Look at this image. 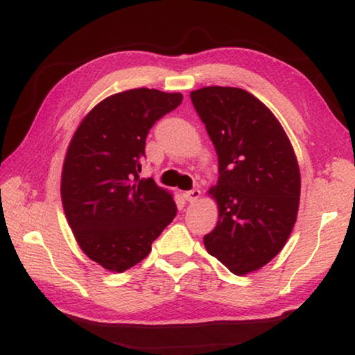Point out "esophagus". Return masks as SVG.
<instances>
[{
	"mask_svg": "<svg viewBox=\"0 0 355 355\" xmlns=\"http://www.w3.org/2000/svg\"><path fill=\"white\" fill-rule=\"evenodd\" d=\"M184 199L186 200H188V202H196L197 199H199V197H200V189H191V191H186L184 192Z\"/></svg>",
	"mask_w": 355,
	"mask_h": 355,
	"instance_id": "obj_1",
	"label": "esophagus"
}]
</instances>
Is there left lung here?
<instances>
[{"mask_svg": "<svg viewBox=\"0 0 355 355\" xmlns=\"http://www.w3.org/2000/svg\"><path fill=\"white\" fill-rule=\"evenodd\" d=\"M191 101L219 159L209 189L219 208L203 236L209 255L244 275L279 254L294 227L300 173L290 139L260 100L238 87H202Z\"/></svg>", "mask_w": 355, "mask_h": 355, "instance_id": "left-lung-1", "label": "left lung"}]
</instances>
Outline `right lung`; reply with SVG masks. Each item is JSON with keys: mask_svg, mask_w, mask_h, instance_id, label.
<instances>
[{"mask_svg": "<svg viewBox=\"0 0 355 355\" xmlns=\"http://www.w3.org/2000/svg\"><path fill=\"white\" fill-rule=\"evenodd\" d=\"M182 94L131 89L105 98L78 127L65 155L61 196L78 244L107 271L123 272L152 250L177 207L153 178H139L146 139Z\"/></svg>", "mask_w": 355, "mask_h": 355, "instance_id": "obj_1", "label": "right lung"}]
</instances>
